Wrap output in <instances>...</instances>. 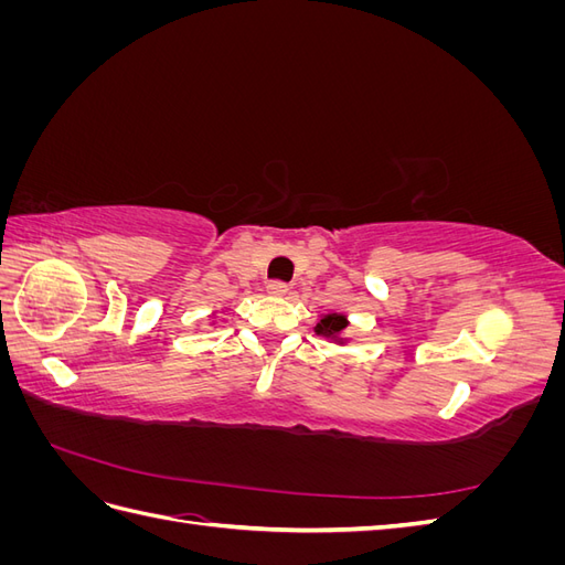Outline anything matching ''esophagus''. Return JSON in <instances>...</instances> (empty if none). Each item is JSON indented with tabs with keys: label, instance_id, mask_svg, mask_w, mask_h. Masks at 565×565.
<instances>
[{
	"label": "esophagus",
	"instance_id": "esophagus-1",
	"mask_svg": "<svg viewBox=\"0 0 565 565\" xmlns=\"http://www.w3.org/2000/svg\"><path fill=\"white\" fill-rule=\"evenodd\" d=\"M266 289H268V295H273V297H285L289 292V285L282 282V280H270Z\"/></svg>",
	"mask_w": 565,
	"mask_h": 565
}]
</instances>
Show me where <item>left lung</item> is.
I'll return each mask as SVG.
<instances>
[{
    "label": "left lung",
    "mask_w": 565,
    "mask_h": 565,
    "mask_svg": "<svg viewBox=\"0 0 565 565\" xmlns=\"http://www.w3.org/2000/svg\"><path fill=\"white\" fill-rule=\"evenodd\" d=\"M347 324H349V322H347V318H344V316H339V313H330V316L320 318V322L316 324V332H318V334H322V337L339 339V334L344 332Z\"/></svg>",
    "instance_id": "left-lung-1"
}]
</instances>
